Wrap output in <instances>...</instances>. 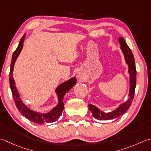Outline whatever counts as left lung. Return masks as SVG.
<instances>
[{"label": "left lung", "instance_id": "obj_1", "mask_svg": "<svg viewBox=\"0 0 151 151\" xmlns=\"http://www.w3.org/2000/svg\"><path fill=\"white\" fill-rule=\"evenodd\" d=\"M119 41L121 45V48L124 53L126 62L128 64V72L130 73V98L120 106L117 109L113 111L112 112L104 113L101 111L99 109H98L96 106L92 104H88V108L92 113V115L95 119L98 120H111L119 117L127 111L130 107L132 100L134 99L135 89L136 86V65H135V61L134 55L132 53L130 48L128 47L127 42L122 37H120Z\"/></svg>", "mask_w": 151, "mask_h": 151}]
</instances>
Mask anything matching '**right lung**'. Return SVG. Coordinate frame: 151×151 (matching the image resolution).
I'll return each mask as SVG.
<instances>
[{
    "instance_id": "obj_1",
    "label": "right lung",
    "mask_w": 151,
    "mask_h": 151,
    "mask_svg": "<svg viewBox=\"0 0 151 151\" xmlns=\"http://www.w3.org/2000/svg\"><path fill=\"white\" fill-rule=\"evenodd\" d=\"M26 34L23 36L21 38V40L19 42V44L18 45V47L16 50L14 52L13 56L12 58V62H11V68L10 72V88L12 93V96H13V99L14 100V102L15 104V106L17 107L19 111L22 114L24 117L29 119V121H32L36 124H44L45 122H53L55 121H57V120L60 118L61 115L63 114V111L64 110V102H63V97L68 91L71 89L73 86L76 83V78L75 77L71 78L68 81L63 83L61 85H60L57 88L55 92H56L58 98V105L52 109L51 111L47 113H39L30 110L21 101L19 94L18 93L17 90L15 87V81L12 76V72H13L15 60H16L18 55H19L20 52L22 50L23 45V41L24 39V36H25Z\"/></svg>"
}]
</instances>
